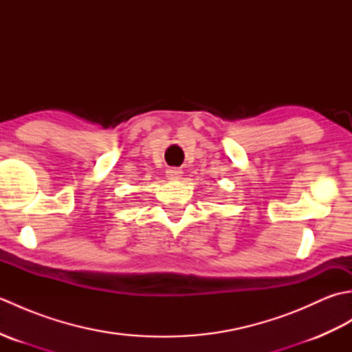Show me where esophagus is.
<instances>
[{"label":"esophagus","instance_id":"obj_1","mask_svg":"<svg viewBox=\"0 0 352 352\" xmlns=\"http://www.w3.org/2000/svg\"><path fill=\"white\" fill-rule=\"evenodd\" d=\"M166 172H168L166 175H168L169 180H180L182 174H183L182 169H177V168H170V169H168Z\"/></svg>","mask_w":352,"mask_h":352}]
</instances>
